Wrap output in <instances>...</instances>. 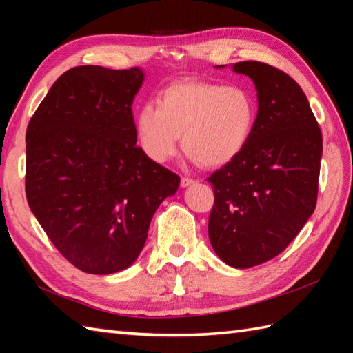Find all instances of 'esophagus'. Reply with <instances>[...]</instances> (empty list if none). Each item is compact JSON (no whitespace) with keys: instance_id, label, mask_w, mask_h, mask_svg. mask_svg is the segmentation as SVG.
<instances>
[{"instance_id":"1","label":"esophagus","mask_w":353,"mask_h":353,"mask_svg":"<svg viewBox=\"0 0 353 353\" xmlns=\"http://www.w3.org/2000/svg\"><path fill=\"white\" fill-rule=\"evenodd\" d=\"M192 183H196V181H194V179H191V177L183 176V177L181 179V185L183 186V188H186V186H190V185H192Z\"/></svg>"}]
</instances>
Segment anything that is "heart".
Returning <instances> with one entry per match:
<instances>
[{
    "mask_svg": "<svg viewBox=\"0 0 353 353\" xmlns=\"http://www.w3.org/2000/svg\"><path fill=\"white\" fill-rule=\"evenodd\" d=\"M256 101L241 85L181 80L163 88L157 106L142 104L134 119L139 145L163 163L177 153L179 139L191 159L215 168L234 161L249 144Z\"/></svg>",
    "mask_w": 353,
    "mask_h": 353,
    "instance_id": "b5f03b06",
    "label": "heart"
}]
</instances>
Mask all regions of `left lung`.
<instances>
[{
  "mask_svg": "<svg viewBox=\"0 0 353 353\" xmlns=\"http://www.w3.org/2000/svg\"><path fill=\"white\" fill-rule=\"evenodd\" d=\"M234 70L258 91L249 144L208 177L214 186L209 239L228 265L250 268L273 259L316 209L323 139L302 88L268 63Z\"/></svg>",
  "mask_w": 353,
  "mask_h": 353,
  "instance_id": "8db88e82",
  "label": "left lung"
}]
</instances>
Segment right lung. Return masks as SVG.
<instances>
[{"label":"right lung","instance_id":"1","mask_svg":"<svg viewBox=\"0 0 353 353\" xmlns=\"http://www.w3.org/2000/svg\"><path fill=\"white\" fill-rule=\"evenodd\" d=\"M138 68L76 66L59 77L26 133V196L50 241L74 267H130L181 177L137 145Z\"/></svg>","mask_w":353,"mask_h":353}]
</instances>
